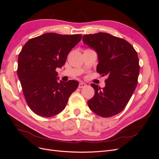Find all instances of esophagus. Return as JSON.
<instances>
[{"label":"esophagus","mask_w":159,"mask_h":159,"mask_svg":"<svg viewBox=\"0 0 159 159\" xmlns=\"http://www.w3.org/2000/svg\"><path fill=\"white\" fill-rule=\"evenodd\" d=\"M86 86H87V85H86V84H85V83H84V82H80V83L79 84L78 88L81 89V88H83L86 87Z\"/></svg>","instance_id":"1"}]
</instances>
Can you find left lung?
I'll list each match as a JSON object with an SVG mask.
<instances>
[{
    "label": "left lung",
    "instance_id": "obj_1",
    "mask_svg": "<svg viewBox=\"0 0 159 159\" xmlns=\"http://www.w3.org/2000/svg\"><path fill=\"white\" fill-rule=\"evenodd\" d=\"M82 40L98 53V73L107 75L105 88L91 84L95 95L88 101V106L102 117L114 116L126 107L137 87L140 70L137 53L127 41L107 33L86 34Z\"/></svg>",
    "mask_w": 159,
    "mask_h": 159
}]
</instances>
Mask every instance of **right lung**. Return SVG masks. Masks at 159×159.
<instances>
[{
	"mask_svg": "<svg viewBox=\"0 0 159 159\" xmlns=\"http://www.w3.org/2000/svg\"><path fill=\"white\" fill-rule=\"evenodd\" d=\"M81 34L46 33L28 40L18 55L17 74L28 106L36 115L50 117L66 107L79 83L57 82L69 52L81 40Z\"/></svg>",
	"mask_w": 159,
	"mask_h": 159,
	"instance_id": "obj_1",
	"label": "right lung"
}]
</instances>
